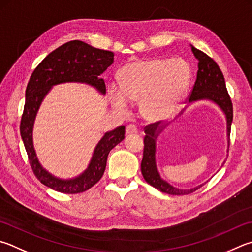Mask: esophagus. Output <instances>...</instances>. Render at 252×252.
I'll use <instances>...</instances> for the list:
<instances>
[{
  "label": "esophagus",
  "mask_w": 252,
  "mask_h": 252,
  "mask_svg": "<svg viewBox=\"0 0 252 252\" xmlns=\"http://www.w3.org/2000/svg\"><path fill=\"white\" fill-rule=\"evenodd\" d=\"M138 133V127H136L134 125H129L126 127V134L130 135V134H135Z\"/></svg>",
  "instance_id": "obj_1"
}]
</instances>
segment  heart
<instances>
[{"label":"heart","instance_id":"heart-1","mask_svg":"<svg viewBox=\"0 0 252 252\" xmlns=\"http://www.w3.org/2000/svg\"><path fill=\"white\" fill-rule=\"evenodd\" d=\"M190 80V66L184 59H142L122 67L120 86L110 85L109 95L118 110L126 112L130 101H140L143 118L163 121L180 108Z\"/></svg>","mask_w":252,"mask_h":252}]
</instances>
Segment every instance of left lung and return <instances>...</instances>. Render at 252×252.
<instances>
[{
    "instance_id": "left-lung-1",
    "label": "left lung",
    "mask_w": 252,
    "mask_h": 252,
    "mask_svg": "<svg viewBox=\"0 0 252 252\" xmlns=\"http://www.w3.org/2000/svg\"><path fill=\"white\" fill-rule=\"evenodd\" d=\"M190 48L195 58L198 61L197 78H196L194 88L191 90L189 98V104L183 109L182 112L178 114V117L182 116L186 109L190 107L191 104L198 101H209L216 104L226 118L227 146L229 148V135L232 122V103L229 94L227 93L225 78H223L220 68L218 67L214 59L203 53L202 50L195 48L193 45H190ZM170 125L171 123H166V125L163 126H150L145 129L143 158H142L141 162L142 175L150 185L163 191V193L170 195L190 194L196 189H198L199 187H202L206 182L198 186L191 187V189H178V187L173 186L167 181L162 178L161 174L158 172L157 164V141L159 134Z\"/></svg>"
}]
</instances>
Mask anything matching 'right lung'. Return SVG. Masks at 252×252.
Masks as SVG:
<instances>
[{
	"mask_svg": "<svg viewBox=\"0 0 252 252\" xmlns=\"http://www.w3.org/2000/svg\"><path fill=\"white\" fill-rule=\"evenodd\" d=\"M110 50L93 47L81 40H70L56 48L36 67L25 91V106L21 120V136L36 177L49 189L63 194L82 193L102 177L108 154L125 139V126L108 131L94 146L93 155L84 172L71 178L55 176L39 162L34 148L33 130L38 110L53 87L68 82L85 84L106 94V85L100 75L113 63Z\"/></svg>",
	"mask_w": 252,
	"mask_h": 252,
	"instance_id": "1",
	"label": "right lung"
}]
</instances>
